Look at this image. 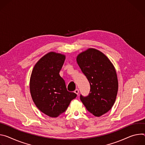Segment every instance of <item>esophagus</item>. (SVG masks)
Wrapping results in <instances>:
<instances>
[{
    "mask_svg": "<svg viewBox=\"0 0 145 145\" xmlns=\"http://www.w3.org/2000/svg\"><path fill=\"white\" fill-rule=\"evenodd\" d=\"M74 93H76V94L78 95V93H79V90H78V89H76V90L74 91Z\"/></svg>",
    "mask_w": 145,
    "mask_h": 145,
    "instance_id": "esophagus-1",
    "label": "esophagus"
}]
</instances>
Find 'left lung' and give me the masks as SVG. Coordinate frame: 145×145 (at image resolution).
<instances>
[{
  "instance_id": "left-lung-1",
  "label": "left lung",
  "mask_w": 145,
  "mask_h": 145,
  "mask_svg": "<svg viewBox=\"0 0 145 145\" xmlns=\"http://www.w3.org/2000/svg\"><path fill=\"white\" fill-rule=\"evenodd\" d=\"M76 62L90 83L87 97L81 101L91 114L99 117L113 106L118 91V79L114 66L101 51L90 48L79 54Z\"/></svg>"
}]
</instances>
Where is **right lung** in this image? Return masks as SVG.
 <instances>
[{
    "mask_svg": "<svg viewBox=\"0 0 145 145\" xmlns=\"http://www.w3.org/2000/svg\"><path fill=\"white\" fill-rule=\"evenodd\" d=\"M66 56L50 52L35 65L30 78V92L37 108L51 118H57L66 111L72 100L76 97L67 91L59 72Z\"/></svg>",
    "mask_w": 145,
    "mask_h": 145,
    "instance_id": "right-lung-1",
    "label": "right lung"
}]
</instances>
